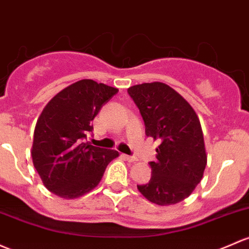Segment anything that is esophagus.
Instances as JSON below:
<instances>
[{
  "instance_id": "esophagus-1",
  "label": "esophagus",
  "mask_w": 249,
  "mask_h": 249,
  "mask_svg": "<svg viewBox=\"0 0 249 249\" xmlns=\"http://www.w3.org/2000/svg\"><path fill=\"white\" fill-rule=\"evenodd\" d=\"M124 158L126 161H129V162H136L138 160L136 156H131V155H124Z\"/></svg>"
}]
</instances>
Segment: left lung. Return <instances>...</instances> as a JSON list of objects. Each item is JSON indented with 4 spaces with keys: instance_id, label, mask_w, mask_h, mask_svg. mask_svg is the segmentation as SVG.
Here are the masks:
<instances>
[{
    "instance_id": "8db88e82",
    "label": "left lung",
    "mask_w": 249,
    "mask_h": 249,
    "mask_svg": "<svg viewBox=\"0 0 249 249\" xmlns=\"http://www.w3.org/2000/svg\"><path fill=\"white\" fill-rule=\"evenodd\" d=\"M144 120L145 135L160 142L149 162L151 178L138 191L151 203L172 205L184 200L203 178L206 153L199 118L190 104L162 82L127 89Z\"/></svg>"
}]
</instances>
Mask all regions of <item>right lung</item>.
I'll return each mask as SVG.
<instances>
[{"instance_id":"add662e5","label":"right lung","mask_w":249,"mask_h":249,"mask_svg":"<svg viewBox=\"0 0 249 249\" xmlns=\"http://www.w3.org/2000/svg\"><path fill=\"white\" fill-rule=\"evenodd\" d=\"M118 93L93 80H81L50 100L36 122L32 159L44 186L74 199L98 186L118 151L90 145L91 120Z\"/></svg>"}]
</instances>
